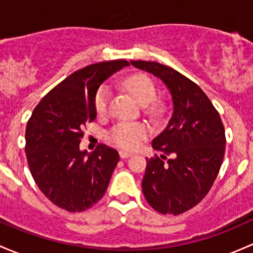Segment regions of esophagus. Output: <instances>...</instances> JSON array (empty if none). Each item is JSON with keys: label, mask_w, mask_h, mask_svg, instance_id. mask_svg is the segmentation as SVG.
Masks as SVG:
<instances>
[{"label": "esophagus", "mask_w": 253, "mask_h": 253, "mask_svg": "<svg viewBox=\"0 0 253 253\" xmlns=\"http://www.w3.org/2000/svg\"><path fill=\"white\" fill-rule=\"evenodd\" d=\"M120 158L121 159H126V158H129V156L132 155L131 153H128V151H125V150H120Z\"/></svg>", "instance_id": "34e87169"}]
</instances>
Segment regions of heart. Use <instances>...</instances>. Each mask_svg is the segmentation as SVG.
<instances>
[{
	"label": "heart",
	"instance_id": "1",
	"mask_svg": "<svg viewBox=\"0 0 253 253\" xmlns=\"http://www.w3.org/2000/svg\"><path fill=\"white\" fill-rule=\"evenodd\" d=\"M125 86L142 105L150 104L158 95L153 80L143 74H138L127 79L125 81ZM109 105H110V91L108 87L103 86L95 94V110L99 115H104L108 113ZM148 133L149 131L145 125L138 122H120L108 132V138L119 147L132 150L148 137Z\"/></svg>",
	"mask_w": 253,
	"mask_h": 253
}]
</instances>
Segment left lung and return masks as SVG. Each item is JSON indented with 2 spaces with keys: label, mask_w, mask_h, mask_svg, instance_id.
<instances>
[{
  "label": "left lung",
  "mask_w": 253,
  "mask_h": 253,
  "mask_svg": "<svg viewBox=\"0 0 253 253\" xmlns=\"http://www.w3.org/2000/svg\"><path fill=\"white\" fill-rule=\"evenodd\" d=\"M131 64L160 78L172 94V118L153 140L162 155L147 159L142 189L155 211L177 216L196 206L213 185L224 158V126L195 82L160 63Z\"/></svg>",
  "instance_id": "obj_1"
}]
</instances>
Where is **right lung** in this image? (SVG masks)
<instances>
[{
    "label": "right lung",
    "instance_id": "right-lung-1",
    "mask_svg": "<svg viewBox=\"0 0 253 253\" xmlns=\"http://www.w3.org/2000/svg\"><path fill=\"white\" fill-rule=\"evenodd\" d=\"M129 65L125 59L91 64L69 75L36 105L25 129V153L34 180L47 199L69 212L95 205L120 160L114 148L80 150L84 128L97 116L94 98L103 81Z\"/></svg>",
    "mask_w": 253,
    "mask_h": 253
}]
</instances>
